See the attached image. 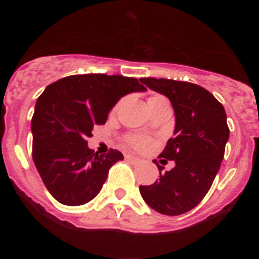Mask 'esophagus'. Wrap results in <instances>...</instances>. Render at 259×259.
<instances>
[{
    "instance_id": "34e87169",
    "label": "esophagus",
    "mask_w": 259,
    "mask_h": 259,
    "mask_svg": "<svg viewBox=\"0 0 259 259\" xmlns=\"http://www.w3.org/2000/svg\"><path fill=\"white\" fill-rule=\"evenodd\" d=\"M124 157H125V159H127V161L132 162V163H134V164H137V163H140V162H141L140 158L134 157V155H131V154H125Z\"/></svg>"
}]
</instances>
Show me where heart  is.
<instances>
[{
	"label": "heart",
	"instance_id": "obj_1",
	"mask_svg": "<svg viewBox=\"0 0 259 259\" xmlns=\"http://www.w3.org/2000/svg\"><path fill=\"white\" fill-rule=\"evenodd\" d=\"M161 100H166V98L162 97V96H152V97L148 100V102L161 101ZM118 107H119V104H116L115 106H114L113 111H116ZM127 143L130 144L132 148H135V149L137 150H146V149H149L150 146H152V140H150L149 137L141 136V135H130V136L127 137Z\"/></svg>",
	"mask_w": 259,
	"mask_h": 259
}]
</instances>
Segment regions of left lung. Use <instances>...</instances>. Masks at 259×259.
Masks as SVG:
<instances>
[{
    "label": "left lung",
    "mask_w": 259,
    "mask_h": 259,
    "mask_svg": "<svg viewBox=\"0 0 259 259\" xmlns=\"http://www.w3.org/2000/svg\"><path fill=\"white\" fill-rule=\"evenodd\" d=\"M143 84L166 96L175 111V136L159 154L175 167L152 185H140L141 197L155 211L180 215L196 207L218 174L230 137L221 102L202 87L188 81L143 77Z\"/></svg>",
    "instance_id": "obj_1"
}]
</instances>
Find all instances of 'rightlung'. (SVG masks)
Returning a JSON list of instances; mask_svg holds the SVG:
<instances>
[{
	"instance_id": "add662e5",
	"label": "right lung",
	"mask_w": 259,
	"mask_h": 259,
	"mask_svg": "<svg viewBox=\"0 0 259 259\" xmlns=\"http://www.w3.org/2000/svg\"><path fill=\"white\" fill-rule=\"evenodd\" d=\"M146 91L135 77L71 75L45 88L32 116V158L45 187L58 202L79 206L101 191L110 167L123 154L98 155L87 139L106 123L114 105L132 92Z\"/></svg>"
}]
</instances>
